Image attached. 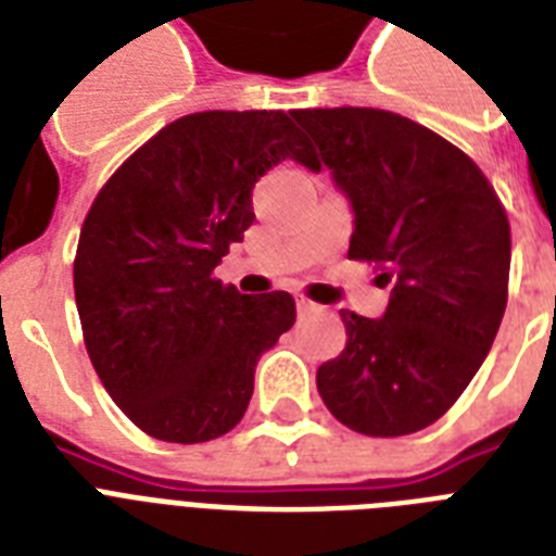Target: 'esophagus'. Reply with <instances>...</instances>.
<instances>
[{"instance_id":"1","label":"esophagus","mask_w":556,"mask_h":556,"mask_svg":"<svg viewBox=\"0 0 556 556\" xmlns=\"http://www.w3.org/2000/svg\"><path fill=\"white\" fill-rule=\"evenodd\" d=\"M295 304H299V313L301 315H309V313H318V309H321V306L315 304V301H309V299H304V295H295Z\"/></svg>"}]
</instances>
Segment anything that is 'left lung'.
I'll list each match as a JSON object with an SVG mask.
<instances>
[{
	"label": "left lung",
	"mask_w": 556,
	"mask_h": 556,
	"mask_svg": "<svg viewBox=\"0 0 556 556\" xmlns=\"http://www.w3.org/2000/svg\"><path fill=\"white\" fill-rule=\"evenodd\" d=\"M292 117L353 208L348 255L393 281L381 318L341 309L348 348L318 367V393L355 433H416L462 396L496 339L510 269L505 208L468 154L393 111Z\"/></svg>",
	"instance_id": "left-lung-1"
}]
</instances>
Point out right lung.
Here are the masks:
<instances>
[{"mask_svg": "<svg viewBox=\"0 0 556 556\" xmlns=\"http://www.w3.org/2000/svg\"><path fill=\"white\" fill-rule=\"evenodd\" d=\"M281 160L318 166L283 111H201L140 146L97 194L74 261L97 376L149 437L229 433L257 358L295 324L290 292L241 295L212 278L255 220L252 186Z\"/></svg>", "mask_w": 556, "mask_h": 556, "instance_id": "add662e5", "label": "right lung"}]
</instances>
